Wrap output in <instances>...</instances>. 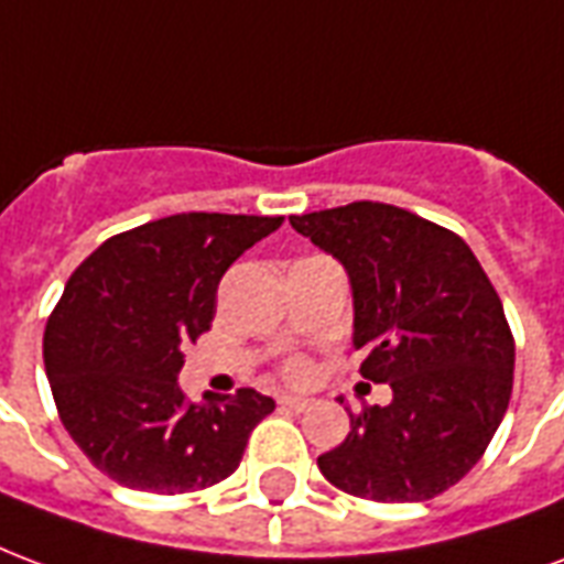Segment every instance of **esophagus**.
Masks as SVG:
<instances>
[{"label":"esophagus","instance_id":"1","mask_svg":"<svg viewBox=\"0 0 564 564\" xmlns=\"http://www.w3.org/2000/svg\"><path fill=\"white\" fill-rule=\"evenodd\" d=\"M279 404H282V408H288V410H306L308 404H312V401H308V398H300V395H282L279 398Z\"/></svg>","mask_w":564,"mask_h":564}]
</instances>
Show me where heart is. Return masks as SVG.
<instances>
[{
	"instance_id": "b5f03b06",
	"label": "heart",
	"mask_w": 564,
	"mask_h": 564,
	"mask_svg": "<svg viewBox=\"0 0 564 564\" xmlns=\"http://www.w3.org/2000/svg\"><path fill=\"white\" fill-rule=\"evenodd\" d=\"M288 371H291V378H303V375H306V366H303V362H291Z\"/></svg>"
}]
</instances>
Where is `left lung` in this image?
<instances>
[{
  "label": "left lung",
  "mask_w": 564,
  "mask_h": 564,
  "mask_svg": "<svg viewBox=\"0 0 564 564\" xmlns=\"http://www.w3.org/2000/svg\"><path fill=\"white\" fill-rule=\"evenodd\" d=\"M345 267L359 375L389 383L387 408L350 413L317 458L329 485L375 502H422L476 467L511 398L514 338L473 249L383 202L291 217Z\"/></svg>",
  "instance_id": "left-lung-1"
}]
</instances>
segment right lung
Segmentation results:
<instances>
[{
  "label": "right lung",
  "instance_id": "1",
  "mask_svg": "<svg viewBox=\"0 0 564 564\" xmlns=\"http://www.w3.org/2000/svg\"><path fill=\"white\" fill-rule=\"evenodd\" d=\"M279 226L175 214L106 240L67 279L46 321V378L67 434L112 481L172 497L240 467L276 401L247 387L189 404L177 375L184 347L214 321L223 273Z\"/></svg>",
  "mask_w": 564,
  "mask_h": 564
}]
</instances>
